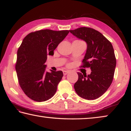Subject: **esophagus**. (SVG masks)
Returning a JSON list of instances; mask_svg holds the SVG:
<instances>
[{"mask_svg": "<svg viewBox=\"0 0 131 131\" xmlns=\"http://www.w3.org/2000/svg\"><path fill=\"white\" fill-rule=\"evenodd\" d=\"M69 73V70H63V73L64 76H65V75H66L68 73Z\"/></svg>", "mask_w": 131, "mask_h": 131, "instance_id": "obj_1", "label": "esophagus"}]
</instances>
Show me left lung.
<instances>
[{
    "label": "left lung",
    "instance_id": "8db88e82",
    "mask_svg": "<svg viewBox=\"0 0 131 131\" xmlns=\"http://www.w3.org/2000/svg\"><path fill=\"white\" fill-rule=\"evenodd\" d=\"M69 31L87 43L81 67L91 70L88 76L77 73L79 79L74 85L75 91L84 99H96L107 90L113 79L116 66L113 47L101 33L92 28L81 27Z\"/></svg>",
    "mask_w": 131,
    "mask_h": 131
}]
</instances>
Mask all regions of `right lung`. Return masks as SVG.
I'll list each match as a JSON object with an SVG mask.
<instances>
[{
	"label": "right lung",
	"mask_w": 131,
	"mask_h": 131,
	"mask_svg": "<svg viewBox=\"0 0 131 131\" xmlns=\"http://www.w3.org/2000/svg\"><path fill=\"white\" fill-rule=\"evenodd\" d=\"M69 33L67 30H40L23 39L17 51L15 70L21 89L32 100L47 101L56 92L63 72H47L44 63L47 55H54V51Z\"/></svg>",
	"instance_id": "obj_1"
}]
</instances>
